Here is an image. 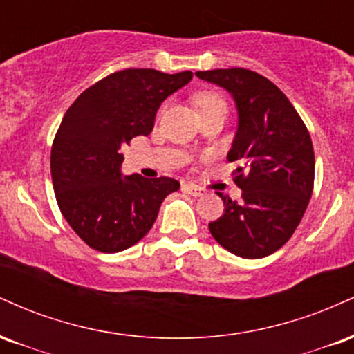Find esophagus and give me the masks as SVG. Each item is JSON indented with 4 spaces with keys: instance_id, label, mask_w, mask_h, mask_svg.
<instances>
[{
    "instance_id": "obj_1",
    "label": "esophagus",
    "mask_w": 354,
    "mask_h": 354,
    "mask_svg": "<svg viewBox=\"0 0 354 354\" xmlns=\"http://www.w3.org/2000/svg\"><path fill=\"white\" fill-rule=\"evenodd\" d=\"M183 189H185L186 193L191 194V196H194V198L203 196V194H205V189L200 188V186L193 185V183H188V185H185V186H183Z\"/></svg>"
}]
</instances>
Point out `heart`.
<instances>
[{"instance_id":"obj_1","label":"heart","mask_w":354,"mask_h":354,"mask_svg":"<svg viewBox=\"0 0 354 354\" xmlns=\"http://www.w3.org/2000/svg\"><path fill=\"white\" fill-rule=\"evenodd\" d=\"M194 106L198 108V113L208 111V109L213 108H226V101L223 100V96H219L218 93L214 91H201L194 96Z\"/></svg>"}]
</instances>
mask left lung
Returning a JSON list of instances; mask_svg holds the SVG:
<instances>
[{
	"instance_id": "8db88e82",
	"label": "left lung",
	"mask_w": 354,
	"mask_h": 354,
	"mask_svg": "<svg viewBox=\"0 0 354 354\" xmlns=\"http://www.w3.org/2000/svg\"><path fill=\"white\" fill-rule=\"evenodd\" d=\"M225 88L238 109V131L228 161L241 201L221 196L225 213L209 223L213 238L230 253L256 259L274 253L298 228L313 193L315 151L310 133L284 93L245 68L196 71Z\"/></svg>"
}]
</instances>
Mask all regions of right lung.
Returning <instances> with one entry per match:
<instances>
[{"label": "right lung", "instance_id": "obj_1", "mask_svg": "<svg viewBox=\"0 0 354 354\" xmlns=\"http://www.w3.org/2000/svg\"><path fill=\"white\" fill-rule=\"evenodd\" d=\"M191 78V71L129 68L84 89L68 108L51 146L53 188L68 225L93 250L136 245L165 198L180 189L173 178L123 176L121 148L149 135L161 103Z\"/></svg>", "mask_w": 354, "mask_h": 354}]
</instances>
